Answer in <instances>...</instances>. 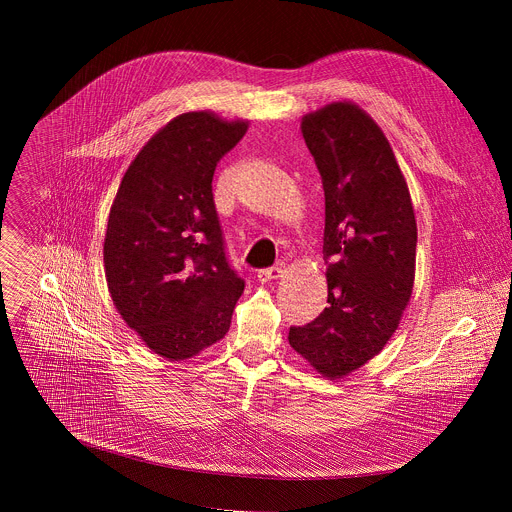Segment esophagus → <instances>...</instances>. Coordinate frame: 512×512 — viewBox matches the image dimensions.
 I'll return each mask as SVG.
<instances>
[{"label":"esophagus","mask_w":512,"mask_h":512,"mask_svg":"<svg viewBox=\"0 0 512 512\" xmlns=\"http://www.w3.org/2000/svg\"><path fill=\"white\" fill-rule=\"evenodd\" d=\"M283 275V267L281 265H275V267H265V269H259L257 271V277L261 281H269V279H277Z\"/></svg>","instance_id":"1"}]
</instances>
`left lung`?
<instances>
[{"mask_svg":"<svg viewBox=\"0 0 512 512\" xmlns=\"http://www.w3.org/2000/svg\"><path fill=\"white\" fill-rule=\"evenodd\" d=\"M302 133L326 200L328 306L287 338L322 377L340 379L383 350L409 304L415 212L385 133L358 105L308 113Z\"/></svg>","mask_w":512,"mask_h":512,"instance_id":"8db88e82","label":"left lung"}]
</instances>
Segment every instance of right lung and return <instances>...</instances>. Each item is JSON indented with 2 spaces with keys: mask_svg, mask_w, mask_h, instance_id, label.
Wrapping results in <instances>:
<instances>
[{
  "mask_svg": "<svg viewBox=\"0 0 512 512\" xmlns=\"http://www.w3.org/2000/svg\"><path fill=\"white\" fill-rule=\"evenodd\" d=\"M247 125L210 111L178 115L143 145L113 200L103 247L109 294L127 326L168 360L225 338L245 289L225 253L212 176Z\"/></svg>",
  "mask_w": 512,
  "mask_h": 512,
  "instance_id": "right-lung-1",
  "label": "right lung"
}]
</instances>
